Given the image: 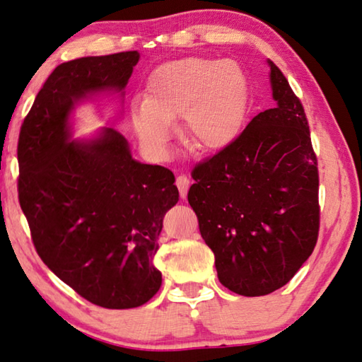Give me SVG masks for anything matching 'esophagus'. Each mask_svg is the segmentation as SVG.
Instances as JSON below:
<instances>
[{
	"label": "esophagus",
	"mask_w": 362,
	"mask_h": 362,
	"mask_svg": "<svg viewBox=\"0 0 362 362\" xmlns=\"http://www.w3.org/2000/svg\"><path fill=\"white\" fill-rule=\"evenodd\" d=\"M176 186L180 189V195L185 199L187 195V189L191 186V181H189V177L186 175H180L176 177Z\"/></svg>",
	"instance_id": "1"
}]
</instances>
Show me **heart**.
Masks as SVG:
<instances>
[{"label":"heart","instance_id":"heart-1","mask_svg":"<svg viewBox=\"0 0 362 362\" xmlns=\"http://www.w3.org/2000/svg\"><path fill=\"white\" fill-rule=\"evenodd\" d=\"M248 104L245 72L230 59L182 57L160 65L147 81L144 100L132 107V128L147 156L163 158L180 117V134L195 151L229 146L239 134Z\"/></svg>","mask_w":362,"mask_h":362}]
</instances>
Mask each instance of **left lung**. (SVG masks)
I'll use <instances>...</instances> for the list:
<instances>
[{"instance_id":"left-lung-1","label":"left lung","mask_w":362,"mask_h":362,"mask_svg":"<svg viewBox=\"0 0 362 362\" xmlns=\"http://www.w3.org/2000/svg\"><path fill=\"white\" fill-rule=\"evenodd\" d=\"M268 65L274 109L199 163L187 192L218 279L244 297L286 286L319 233L317 158L303 105L276 64Z\"/></svg>"}]
</instances>
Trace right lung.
<instances>
[{"instance_id":"1","label":"right lung","mask_w":362,"mask_h":362,"mask_svg":"<svg viewBox=\"0 0 362 362\" xmlns=\"http://www.w3.org/2000/svg\"><path fill=\"white\" fill-rule=\"evenodd\" d=\"M138 51L80 57L52 70L22 123L19 202L40 258L91 303L128 310L162 286L153 264L175 175L132 157L114 128L72 139V112L100 93L123 98Z\"/></svg>"}]
</instances>
